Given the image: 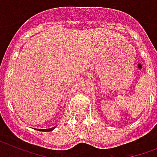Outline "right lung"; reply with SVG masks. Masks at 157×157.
I'll list each match as a JSON object with an SVG mask.
<instances>
[{
	"label": "right lung",
	"instance_id": "1",
	"mask_svg": "<svg viewBox=\"0 0 157 157\" xmlns=\"http://www.w3.org/2000/svg\"><path fill=\"white\" fill-rule=\"evenodd\" d=\"M56 128V126L55 127H53V128H46V129H41L42 131H43V132H50V131H52L54 128Z\"/></svg>",
	"mask_w": 157,
	"mask_h": 157
}]
</instances>
